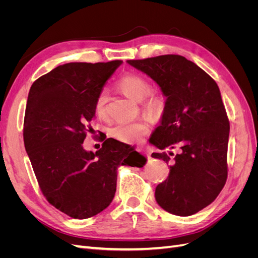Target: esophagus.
I'll use <instances>...</instances> for the list:
<instances>
[{
  "instance_id": "34e87169",
  "label": "esophagus",
  "mask_w": 258,
  "mask_h": 258,
  "mask_svg": "<svg viewBox=\"0 0 258 258\" xmlns=\"http://www.w3.org/2000/svg\"><path fill=\"white\" fill-rule=\"evenodd\" d=\"M140 151H141L143 154H145L146 156H148V157H150V156H151V153H150V151H147L146 148H144V147H141V148H140Z\"/></svg>"
}]
</instances>
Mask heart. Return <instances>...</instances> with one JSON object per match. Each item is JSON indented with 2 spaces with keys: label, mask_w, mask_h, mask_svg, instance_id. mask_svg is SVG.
Here are the masks:
<instances>
[{
  "label": "heart",
  "mask_w": 258,
  "mask_h": 258,
  "mask_svg": "<svg viewBox=\"0 0 258 258\" xmlns=\"http://www.w3.org/2000/svg\"><path fill=\"white\" fill-rule=\"evenodd\" d=\"M124 96L141 102L143 110L151 114H159L165 107V100L158 93L152 92V85L145 77L128 73L121 76L116 84ZM108 95L106 91H101L95 102V113L100 119H105L108 114ZM150 127L148 123L139 119L129 122H119L112 130V135L115 139L123 143H139L147 135Z\"/></svg>",
  "instance_id": "1"
}]
</instances>
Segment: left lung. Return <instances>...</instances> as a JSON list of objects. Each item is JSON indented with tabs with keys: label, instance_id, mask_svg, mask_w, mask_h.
I'll use <instances>...</instances> for the list:
<instances>
[{
	"label": "left lung",
	"instance_id": "1",
	"mask_svg": "<svg viewBox=\"0 0 258 258\" xmlns=\"http://www.w3.org/2000/svg\"><path fill=\"white\" fill-rule=\"evenodd\" d=\"M159 85L166 103L161 122L150 142L153 153L170 162L166 181L156 187L155 198L167 212L189 216L215 200L228 174L229 119L215 81L194 62L178 54L128 60Z\"/></svg>",
	"mask_w": 258,
	"mask_h": 258
}]
</instances>
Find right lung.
Wrapping results in <instances>:
<instances>
[{"label":"right lung","mask_w":258,"mask_h":258,"mask_svg":"<svg viewBox=\"0 0 258 258\" xmlns=\"http://www.w3.org/2000/svg\"><path fill=\"white\" fill-rule=\"evenodd\" d=\"M121 62L59 66L37 79L28 96L23 141L38 186L51 206L77 220L110 206L119 166L143 167L146 160L112 138L96 153L83 146L96 99Z\"/></svg>","instance_id":"obj_1"}]
</instances>
